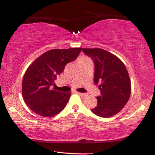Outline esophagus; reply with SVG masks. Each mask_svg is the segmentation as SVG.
Returning a JSON list of instances; mask_svg holds the SVG:
<instances>
[{
    "label": "esophagus",
    "instance_id": "1",
    "mask_svg": "<svg viewBox=\"0 0 155 155\" xmlns=\"http://www.w3.org/2000/svg\"><path fill=\"white\" fill-rule=\"evenodd\" d=\"M78 94L80 95V96H81V97H85L86 95H87V94H85V93H81V92H77Z\"/></svg>",
    "mask_w": 155,
    "mask_h": 155
}]
</instances>
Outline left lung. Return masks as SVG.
<instances>
[{"label": "left lung", "instance_id": "8db88e82", "mask_svg": "<svg viewBox=\"0 0 155 155\" xmlns=\"http://www.w3.org/2000/svg\"><path fill=\"white\" fill-rule=\"evenodd\" d=\"M94 64V82L99 84L101 95L97 97V106L91 109L95 115L111 117L125 107L130 96L131 83L124 63L101 48H82Z\"/></svg>", "mask_w": 155, "mask_h": 155}]
</instances>
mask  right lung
I'll return each instance as SVG.
<instances>
[{"label":"right lung","mask_w":155,"mask_h":155,"mask_svg":"<svg viewBox=\"0 0 155 155\" xmlns=\"http://www.w3.org/2000/svg\"><path fill=\"white\" fill-rule=\"evenodd\" d=\"M82 48L51 49L37 58L28 67L22 80L25 102L31 111L44 117H52L62 111L68 102L71 92L51 89L56 76L67 63L75 61Z\"/></svg>","instance_id":"obj_1"}]
</instances>
